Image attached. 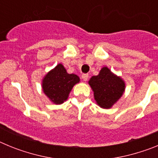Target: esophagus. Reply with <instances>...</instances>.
Here are the masks:
<instances>
[{
  "label": "esophagus",
  "instance_id": "34e87169",
  "mask_svg": "<svg viewBox=\"0 0 158 158\" xmlns=\"http://www.w3.org/2000/svg\"><path fill=\"white\" fill-rule=\"evenodd\" d=\"M81 77H82V79H83V81H86L89 79V74H86V73H85V74H82Z\"/></svg>",
  "mask_w": 158,
  "mask_h": 158
}]
</instances>
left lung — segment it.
Returning <instances> with one entry per match:
<instances>
[{"label": "left lung", "instance_id": "8db88e82", "mask_svg": "<svg viewBox=\"0 0 158 158\" xmlns=\"http://www.w3.org/2000/svg\"><path fill=\"white\" fill-rule=\"evenodd\" d=\"M89 84L93 89L96 104L106 109L111 108L125 90L124 81L106 66L100 69L97 76L92 77Z\"/></svg>", "mask_w": 158, "mask_h": 158}]
</instances>
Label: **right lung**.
I'll use <instances>...</instances> for the list:
<instances>
[{
  "label": "right lung",
  "mask_w": 158,
  "mask_h": 158,
  "mask_svg": "<svg viewBox=\"0 0 158 158\" xmlns=\"http://www.w3.org/2000/svg\"><path fill=\"white\" fill-rule=\"evenodd\" d=\"M80 78L74 73H68L62 64H58L48 72L42 82L43 93L55 104H63Z\"/></svg>",
  "instance_id": "obj_1"
}]
</instances>
